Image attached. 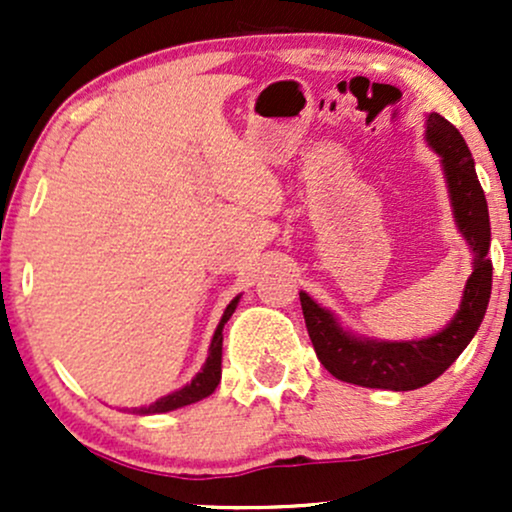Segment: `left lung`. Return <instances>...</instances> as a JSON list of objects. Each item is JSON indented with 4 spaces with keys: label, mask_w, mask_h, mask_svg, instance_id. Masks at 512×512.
<instances>
[{
    "label": "left lung",
    "mask_w": 512,
    "mask_h": 512,
    "mask_svg": "<svg viewBox=\"0 0 512 512\" xmlns=\"http://www.w3.org/2000/svg\"><path fill=\"white\" fill-rule=\"evenodd\" d=\"M426 144L440 158L452 219L474 255V269L464 284L460 310L452 315L443 330L431 337L387 342V339L361 337L346 330L332 310L322 308L308 293L301 291L305 327H308L315 354L322 366L344 383L395 392L416 390V387L433 383L467 349L486 315L493 274L489 260L491 223L474 158L462 134L438 113L426 115Z\"/></svg>",
    "instance_id": "8db88e82"
}]
</instances>
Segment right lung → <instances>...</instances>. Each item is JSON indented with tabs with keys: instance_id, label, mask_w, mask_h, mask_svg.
I'll return each instance as SVG.
<instances>
[{
	"instance_id": "add662e5",
	"label": "right lung",
	"mask_w": 512,
	"mask_h": 512,
	"mask_svg": "<svg viewBox=\"0 0 512 512\" xmlns=\"http://www.w3.org/2000/svg\"><path fill=\"white\" fill-rule=\"evenodd\" d=\"M240 303V296L233 298L231 303L226 305V310H223L219 325H216V332L214 337H211V344H209V356L207 361H204V366L195 378L190 380L187 385H182L180 390L170 392V395L156 399L154 404H149V407H139L134 409L137 414H166V411H173V409H180V407H187V404H195L199 399L209 397L211 392L216 390V385L221 383V349H223V325H226L228 320H231V315L236 313Z\"/></svg>"
}]
</instances>
